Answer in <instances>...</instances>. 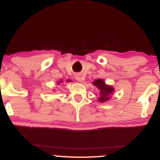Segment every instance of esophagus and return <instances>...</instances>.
<instances>
[{"label":"esophagus","mask_w":160,"mask_h":160,"mask_svg":"<svg viewBox=\"0 0 160 160\" xmlns=\"http://www.w3.org/2000/svg\"><path fill=\"white\" fill-rule=\"evenodd\" d=\"M75 78H76V80L79 82L81 81V80H82V77H81V75H80V74H76V75H75Z\"/></svg>","instance_id":"1"}]
</instances>
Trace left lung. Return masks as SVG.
<instances>
[{
  "instance_id": "8db88e82",
  "label": "left lung",
  "mask_w": 160,
  "mask_h": 160,
  "mask_svg": "<svg viewBox=\"0 0 160 160\" xmlns=\"http://www.w3.org/2000/svg\"><path fill=\"white\" fill-rule=\"evenodd\" d=\"M93 84L95 86H96L98 87V89H100V94H101V97L99 98L98 100L100 101L101 102H105L109 99L111 97L109 96L111 95V93H112L113 92V89L112 86H107L105 85L104 82L102 80H95L93 82Z\"/></svg>"
}]
</instances>
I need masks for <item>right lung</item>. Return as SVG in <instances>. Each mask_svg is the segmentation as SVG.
<instances>
[{"label": "right lung", "mask_w": 160, "mask_h": 160, "mask_svg": "<svg viewBox=\"0 0 160 160\" xmlns=\"http://www.w3.org/2000/svg\"><path fill=\"white\" fill-rule=\"evenodd\" d=\"M61 81H62V80H61ZM69 81H70V80H69Z\"/></svg>", "instance_id": "add662e5"}]
</instances>
